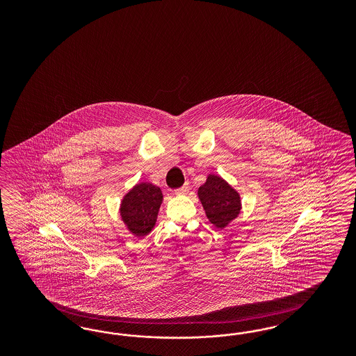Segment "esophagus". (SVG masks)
I'll list each match as a JSON object with an SVG mask.
<instances>
[{"mask_svg": "<svg viewBox=\"0 0 356 356\" xmlns=\"http://www.w3.org/2000/svg\"><path fill=\"white\" fill-rule=\"evenodd\" d=\"M188 191H189V185H188V184H185V185H183L181 188L176 189V191H175V194H177V195H181V194L186 193Z\"/></svg>", "mask_w": 356, "mask_h": 356, "instance_id": "34e87169", "label": "esophagus"}]
</instances>
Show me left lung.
I'll list each match as a JSON object with an SVG mask.
<instances>
[{"label":"left lung","instance_id":"8db88e82","mask_svg":"<svg viewBox=\"0 0 356 356\" xmlns=\"http://www.w3.org/2000/svg\"><path fill=\"white\" fill-rule=\"evenodd\" d=\"M198 197L209 220L218 228H225L238 216L241 209L236 191L214 175H210L206 183L200 186Z\"/></svg>","mask_w":356,"mask_h":356}]
</instances>
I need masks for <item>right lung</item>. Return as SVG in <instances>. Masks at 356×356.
Returning <instances> with one entry per match:
<instances>
[{
    "label": "right lung",
    "instance_id": "add662e5",
    "mask_svg": "<svg viewBox=\"0 0 356 356\" xmlns=\"http://www.w3.org/2000/svg\"><path fill=\"white\" fill-rule=\"evenodd\" d=\"M161 188L152 184L136 185L121 202V216L130 231L137 236H146L156 222L162 204Z\"/></svg>",
    "mask_w": 356,
    "mask_h": 356
}]
</instances>
